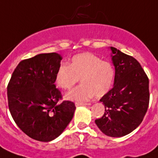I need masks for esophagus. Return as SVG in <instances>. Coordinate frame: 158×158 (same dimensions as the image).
Returning a JSON list of instances; mask_svg holds the SVG:
<instances>
[{"mask_svg": "<svg viewBox=\"0 0 158 158\" xmlns=\"http://www.w3.org/2000/svg\"><path fill=\"white\" fill-rule=\"evenodd\" d=\"M88 104H87V103H82V102H76V103H75V106H76V107L83 105H88Z\"/></svg>", "mask_w": 158, "mask_h": 158, "instance_id": "esophagus-1", "label": "esophagus"}]
</instances>
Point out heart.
I'll use <instances>...</instances> for the list:
<instances>
[{"instance_id": "heart-1", "label": "heart", "mask_w": 158, "mask_h": 158, "mask_svg": "<svg viewBox=\"0 0 158 158\" xmlns=\"http://www.w3.org/2000/svg\"><path fill=\"white\" fill-rule=\"evenodd\" d=\"M115 70L107 61L91 53L76 54L70 65H60L56 71L57 85L65 90L71 89L81 79V85L67 95V99L86 101L93 97L107 94L113 84Z\"/></svg>"}]
</instances>
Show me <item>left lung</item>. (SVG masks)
Returning a JSON list of instances; mask_svg holds the SVG:
<instances>
[{
    "mask_svg": "<svg viewBox=\"0 0 158 158\" xmlns=\"http://www.w3.org/2000/svg\"><path fill=\"white\" fill-rule=\"evenodd\" d=\"M110 49L116 71L114 85L99 99L105 112L95 122L105 135L120 137L136 129L144 119L149 103V79L136 59Z\"/></svg>",
    "mask_w": 158,
    "mask_h": 158,
    "instance_id": "8db88e82",
    "label": "left lung"
}]
</instances>
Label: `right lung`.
<instances>
[{"label":"right lung","mask_w":158,"mask_h":158,"mask_svg":"<svg viewBox=\"0 0 158 158\" xmlns=\"http://www.w3.org/2000/svg\"><path fill=\"white\" fill-rule=\"evenodd\" d=\"M63 59L57 53L40 54L21 61L7 87L9 112L28 136L48 142L59 136L72 120L75 104L65 100L55 75Z\"/></svg>","instance_id":"1"}]
</instances>
